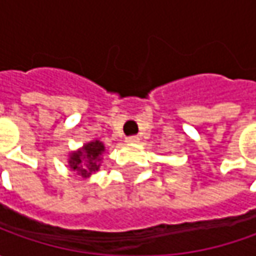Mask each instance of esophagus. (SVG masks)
<instances>
[{
    "mask_svg": "<svg viewBox=\"0 0 256 256\" xmlns=\"http://www.w3.org/2000/svg\"><path fill=\"white\" fill-rule=\"evenodd\" d=\"M125 141L128 144H136L140 141V136H138V135H130V136L125 138Z\"/></svg>",
    "mask_w": 256,
    "mask_h": 256,
    "instance_id": "1",
    "label": "esophagus"
}]
</instances>
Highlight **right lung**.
<instances>
[{
    "label": "right lung",
    "instance_id": "1",
    "mask_svg": "<svg viewBox=\"0 0 256 256\" xmlns=\"http://www.w3.org/2000/svg\"><path fill=\"white\" fill-rule=\"evenodd\" d=\"M104 145L100 141H94L84 145V148L78 152H74L70 158L71 170L76 171L82 176H90L91 174L100 170L101 154L104 152Z\"/></svg>",
    "mask_w": 256,
    "mask_h": 256
}]
</instances>
